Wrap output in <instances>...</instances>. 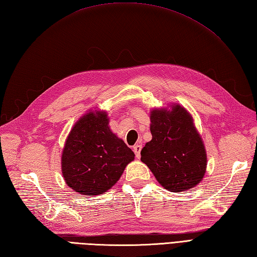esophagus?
Instances as JSON below:
<instances>
[{"label": "esophagus", "instance_id": "esophagus-1", "mask_svg": "<svg viewBox=\"0 0 257 257\" xmlns=\"http://www.w3.org/2000/svg\"><path fill=\"white\" fill-rule=\"evenodd\" d=\"M141 149H142V146L141 145H136L134 146V151H135V154L137 158H140V152H141Z\"/></svg>", "mask_w": 257, "mask_h": 257}]
</instances>
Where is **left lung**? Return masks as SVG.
<instances>
[{
	"mask_svg": "<svg viewBox=\"0 0 257 257\" xmlns=\"http://www.w3.org/2000/svg\"><path fill=\"white\" fill-rule=\"evenodd\" d=\"M152 140L141 150V161L170 192H183L202 181L207 168L204 142L193 117L181 105L150 114Z\"/></svg>",
	"mask_w": 257,
	"mask_h": 257,
	"instance_id": "1",
	"label": "left lung"
}]
</instances>
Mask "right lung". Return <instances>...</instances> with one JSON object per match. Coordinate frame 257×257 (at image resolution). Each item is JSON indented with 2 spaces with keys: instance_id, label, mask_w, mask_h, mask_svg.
Returning <instances> with one entry per match:
<instances>
[{
  "instance_id": "1",
  "label": "right lung",
  "mask_w": 257,
  "mask_h": 257,
  "mask_svg": "<svg viewBox=\"0 0 257 257\" xmlns=\"http://www.w3.org/2000/svg\"><path fill=\"white\" fill-rule=\"evenodd\" d=\"M105 111H89L75 122L61 158L64 181L76 193H106L120 178L135 153L108 127Z\"/></svg>"
}]
</instances>
